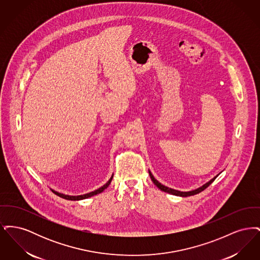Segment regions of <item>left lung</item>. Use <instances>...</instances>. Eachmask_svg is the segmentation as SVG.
Here are the masks:
<instances>
[{"label":"left lung","instance_id":"8db88e82","mask_svg":"<svg viewBox=\"0 0 260 260\" xmlns=\"http://www.w3.org/2000/svg\"><path fill=\"white\" fill-rule=\"evenodd\" d=\"M149 174H150V177H151L153 183L157 186L159 189H161V191L167 192V193H170V194H173V195H175V196H181V197H188V196H193V195L199 194L200 192H202V191H204L206 188H208V187L215 180V178H216V176H215L214 178H212L211 180H210L208 183H206L205 185L200 187V188L196 189V190H192V191H189V192H181V191L174 190V189L169 188V187H167V186L162 185L158 180H156V179L154 178V176L152 175V173H150V172H149Z\"/></svg>","mask_w":260,"mask_h":260}]
</instances>
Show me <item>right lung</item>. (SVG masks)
Segmentation results:
<instances>
[{
    "instance_id": "add662e5",
    "label": "right lung",
    "mask_w": 260,
    "mask_h": 260,
    "mask_svg": "<svg viewBox=\"0 0 260 260\" xmlns=\"http://www.w3.org/2000/svg\"><path fill=\"white\" fill-rule=\"evenodd\" d=\"M112 178H113V176H112L111 178L108 180V182H107L106 184H104L102 187H100V188L98 189V190H95V191H93V192H90V193H87V194H85V195H80V196H68V195L60 194V193L55 192V191H53V193H54V194H56L57 196L61 197V198L66 199V200H71V201H78V200H83V199L89 198V197H91V196H94V195H96V194H99V193L103 192V191H104V190L109 186V184L111 183Z\"/></svg>"
}]
</instances>
